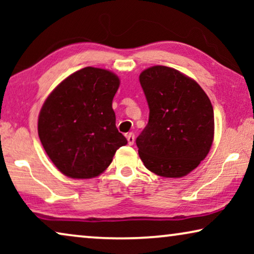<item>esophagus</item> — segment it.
Returning a JSON list of instances; mask_svg holds the SVG:
<instances>
[{
	"label": "esophagus",
	"instance_id": "esophagus-1",
	"mask_svg": "<svg viewBox=\"0 0 254 254\" xmlns=\"http://www.w3.org/2000/svg\"><path fill=\"white\" fill-rule=\"evenodd\" d=\"M127 141H128V144L133 145L134 142H135V135L133 133L127 134Z\"/></svg>",
	"mask_w": 254,
	"mask_h": 254
}]
</instances>
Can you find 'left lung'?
I'll use <instances>...</instances> for the list:
<instances>
[{
	"label": "left lung",
	"mask_w": 254,
	"mask_h": 254,
	"mask_svg": "<svg viewBox=\"0 0 254 254\" xmlns=\"http://www.w3.org/2000/svg\"><path fill=\"white\" fill-rule=\"evenodd\" d=\"M149 121L136 138L145 168L165 178L193 171L210 150L214 110L197 83L177 69L154 65L140 74Z\"/></svg>",
	"instance_id": "obj_1"
}]
</instances>
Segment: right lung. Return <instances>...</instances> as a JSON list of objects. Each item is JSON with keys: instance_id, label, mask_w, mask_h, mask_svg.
<instances>
[{"instance_id": "1", "label": "right lung", "mask_w": 254, "mask_h": 254, "mask_svg": "<svg viewBox=\"0 0 254 254\" xmlns=\"http://www.w3.org/2000/svg\"><path fill=\"white\" fill-rule=\"evenodd\" d=\"M120 79L106 69L85 67L64 79L45 100L38 119L41 144L64 176H99L127 144L116 126L112 100Z\"/></svg>"}]
</instances>
